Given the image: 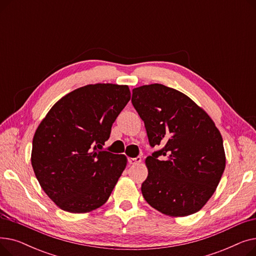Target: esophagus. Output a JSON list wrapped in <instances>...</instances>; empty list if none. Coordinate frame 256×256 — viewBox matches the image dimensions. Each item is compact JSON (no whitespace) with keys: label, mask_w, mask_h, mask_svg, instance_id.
Returning a JSON list of instances; mask_svg holds the SVG:
<instances>
[{"label":"esophagus","mask_w":256,"mask_h":256,"mask_svg":"<svg viewBox=\"0 0 256 256\" xmlns=\"http://www.w3.org/2000/svg\"><path fill=\"white\" fill-rule=\"evenodd\" d=\"M142 158L140 156H137V158H130L128 160V164L130 165H137L139 163H141Z\"/></svg>","instance_id":"esophagus-1"}]
</instances>
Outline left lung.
<instances>
[{"label":"left lung","mask_w":256,"mask_h":256,"mask_svg":"<svg viewBox=\"0 0 256 256\" xmlns=\"http://www.w3.org/2000/svg\"><path fill=\"white\" fill-rule=\"evenodd\" d=\"M132 104L150 146H162L145 160L148 176L141 191L146 202L171 217L200 210L225 169L219 130L190 98L162 84L132 89Z\"/></svg>","instance_id":"1"}]
</instances>
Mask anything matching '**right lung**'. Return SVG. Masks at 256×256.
Listing matches in <instances>:
<instances>
[{"label": "right lung", "instance_id": "obj_1", "mask_svg": "<svg viewBox=\"0 0 256 256\" xmlns=\"http://www.w3.org/2000/svg\"><path fill=\"white\" fill-rule=\"evenodd\" d=\"M130 100L126 85H87L58 100L38 126L32 167L42 190L61 210L88 212L109 199L126 156L102 146Z\"/></svg>", "mask_w": 256, "mask_h": 256}]
</instances>
